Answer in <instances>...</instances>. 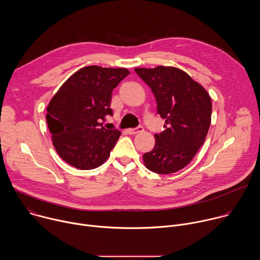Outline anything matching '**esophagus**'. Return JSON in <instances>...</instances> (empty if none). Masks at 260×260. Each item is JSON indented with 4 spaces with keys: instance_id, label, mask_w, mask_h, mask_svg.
Returning a JSON list of instances; mask_svg holds the SVG:
<instances>
[{
    "instance_id": "esophagus-1",
    "label": "esophagus",
    "mask_w": 260,
    "mask_h": 260,
    "mask_svg": "<svg viewBox=\"0 0 260 260\" xmlns=\"http://www.w3.org/2000/svg\"><path fill=\"white\" fill-rule=\"evenodd\" d=\"M143 126H138V127H135V128H128L127 129V133L129 134V135H136V134H138V133H141V132H143Z\"/></svg>"
}]
</instances>
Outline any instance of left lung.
<instances>
[{"label": "left lung", "instance_id": "left-lung-1", "mask_svg": "<svg viewBox=\"0 0 260 260\" xmlns=\"http://www.w3.org/2000/svg\"><path fill=\"white\" fill-rule=\"evenodd\" d=\"M135 71L151 88L157 114L166 120V129L154 136V148L143 155L145 167L157 174L178 172L191 161L206 140L211 124V98L178 68L159 66Z\"/></svg>", "mask_w": 260, "mask_h": 260}]
</instances>
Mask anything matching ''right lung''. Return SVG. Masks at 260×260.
<instances>
[{
	"label": "right lung",
	"mask_w": 260,
	"mask_h": 260,
	"mask_svg": "<svg viewBox=\"0 0 260 260\" xmlns=\"http://www.w3.org/2000/svg\"><path fill=\"white\" fill-rule=\"evenodd\" d=\"M129 74L124 68L88 66L74 73L51 99L46 121L58 155L79 170H92L110 156L121 133L101 121L113 115V89Z\"/></svg>",
	"instance_id": "obj_1"
}]
</instances>
